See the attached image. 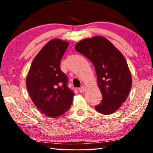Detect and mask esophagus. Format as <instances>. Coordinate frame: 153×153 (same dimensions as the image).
Returning <instances> with one entry per match:
<instances>
[{
  "instance_id": "esophagus-1",
  "label": "esophagus",
  "mask_w": 153,
  "mask_h": 153,
  "mask_svg": "<svg viewBox=\"0 0 153 153\" xmlns=\"http://www.w3.org/2000/svg\"><path fill=\"white\" fill-rule=\"evenodd\" d=\"M79 92H81V93H84L85 91H86V87L84 86H82L79 89Z\"/></svg>"
}]
</instances>
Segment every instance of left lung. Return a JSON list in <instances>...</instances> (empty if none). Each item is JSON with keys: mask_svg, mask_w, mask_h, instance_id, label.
Segmentation results:
<instances>
[{"mask_svg": "<svg viewBox=\"0 0 153 153\" xmlns=\"http://www.w3.org/2000/svg\"><path fill=\"white\" fill-rule=\"evenodd\" d=\"M76 50L94 65L102 100L95 109L104 115L117 111L128 98L132 80L122 53L107 38H88L76 44Z\"/></svg>", "mask_w": 153, "mask_h": 153, "instance_id": "left-lung-1", "label": "left lung"}]
</instances>
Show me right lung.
Wrapping results in <instances>:
<instances>
[{
	"label": "right lung",
	"instance_id": "right-lung-1",
	"mask_svg": "<svg viewBox=\"0 0 153 153\" xmlns=\"http://www.w3.org/2000/svg\"><path fill=\"white\" fill-rule=\"evenodd\" d=\"M69 43L58 38L46 44L33 59L26 78L28 93L35 106L48 117H58L70 108L74 92L60 63Z\"/></svg>",
	"mask_w": 153,
	"mask_h": 153
}]
</instances>
